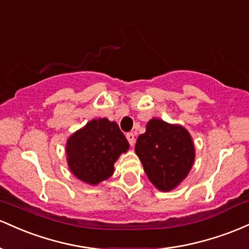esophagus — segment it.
<instances>
[{"label": "esophagus", "instance_id": "obj_1", "mask_svg": "<svg viewBox=\"0 0 249 249\" xmlns=\"http://www.w3.org/2000/svg\"><path fill=\"white\" fill-rule=\"evenodd\" d=\"M125 138H127L130 146H133V144L135 143V135H134L133 133H127V134H125Z\"/></svg>", "mask_w": 249, "mask_h": 249}]
</instances>
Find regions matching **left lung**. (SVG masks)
<instances>
[{"label": "left lung", "instance_id": "1", "mask_svg": "<svg viewBox=\"0 0 249 249\" xmlns=\"http://www.w3.org/2000/svg\"><path fill=\"white\" fill-rule=\"evenodd\" d=\"M148 178L162 192L174 189L188 175L195 159L192 138L181 125L153 119L135 144Z\"/></svg>", "mask_w": 249, "mask_h": 249}]
</instances>
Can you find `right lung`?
Listing matches in <instances>:
<instances>
[{
    "instance_id": "add662e5",
    "label": "right lung",
    "mask_w": 249,
    "mask_h": 249,
    "mask_svg": "<svg viewBox=\"0 0 249 249\" xmlns=\"http://www.w3.org/2000/svg\"><path fill=\"white\" fill-rule=\"evenodd\" d=\"M129 148L116 122L91 120L68 139L66 153L71 173L86 183L97 185L114 172V163Z\"/></svg>"
}]
</instances>
